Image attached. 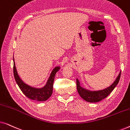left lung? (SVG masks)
<instances>
[{
  "mask_svg": "<svg viewBox=\"0 0 130 130\" xmlns=\"http://www.w3.org/2000/svg\"><path fill=\"white\" fill-rule=\"evenodd\" d=\"M121 76V72L119 73L118 77L116 78L112 84L111 86L108 87L104 89L96 90V91H91V90H88L80 86L79 80L76 79V84H77V89L79 95L84 99L85 101L88 102H98L102 101L108 96L111 92L114 89L115 86L118 85L120 81Z\"/></svg>",
  "mask_w": 130,
  "mask_h": 130,
  "instance_id": "obj_1",
  "label": "left lung"
}]
</instances>
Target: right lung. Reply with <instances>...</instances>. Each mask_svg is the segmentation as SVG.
Segmentation results:
<instances>
[{
	"label": "right lung",
	"instance_id": "add662e5",
	"mask_svg": "<svg viewBox=\"0 0 130 130\" xmlns=\"http://www.w3.org/2000/svg\"><path fill=\"white\" fill-rule=\"evenodd\" d=\"M13 60V74L15 81L20 88L23 93L28 97V98L35 100L37 101H47L51 96L53 93V82L56 73L60 69V67H56L51 72L50 76L48 79L46 84L41 88H36L30 86L23 82L18 74L17 69H16L15 63Z\"/></svg>",
	"mask_w": 130,
	"mask_h": 130
}]
</instances>
